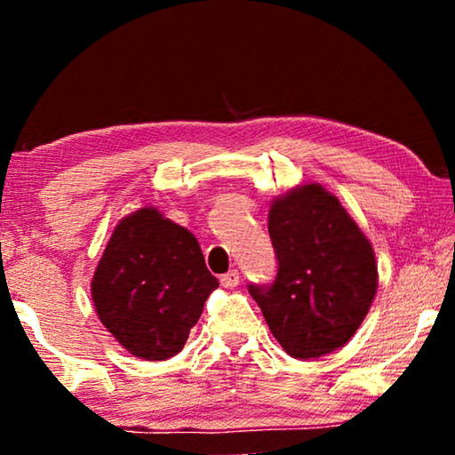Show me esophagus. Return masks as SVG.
<instances>
[{
  "instance_id": "esophagus-1",
  "label": "esophagus",
  "mask_w": 455,
  "mask_h": 455,
  "mask_svg": "<svg viewBox=\"0 0 455 455\" xmlns=\"http://www.w3.org/2000/svg\"><path fill=\"white\" fill-rule=\"evenodd\" d=\"M238 281H241V275H238V271H228L220 276V284L225 289H235Z\"/></svg>"
}]
</instances>
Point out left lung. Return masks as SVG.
<instances>
[{"instance_id":"1","label":"left lung","mask_w":455,"mask_h":455,"mask_svg":"<svg viewBox=\"0 0 455 455\" xmlns=\"http://www.w3.org/2000/svg\"><path fill=\"white\" fill-rule=\"evenodd\" d=\"M268 235L279 260L268 287L249 284L273 337L295 359L343 347L377 292L373 246L339 198L317 182L273 200Z\"/></svg>"}]
</instances>
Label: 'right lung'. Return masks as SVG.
I'll use <instances>...</instances> for the list:
<instances>
[{"instance_id": "obj_1", "label": "right lung", "mask_w": 455, "mask_h": 455, "mask_svg": "<svg viewBox=\"0 0 455 455\" xmlns=\"http://www.w3.org/2000/svg\"><path fill=\"white\" fill-rule=\"evenodd\" d=\"M217 287L195 235L144 206L114 228L92 279V301L122 347L164 361L182 351Z\"/></svg>"}]
</instances>
